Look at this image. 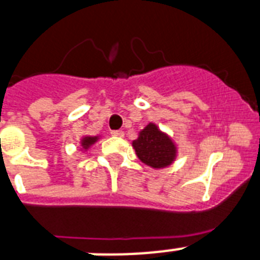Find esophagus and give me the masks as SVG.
<instances>
[{
	"label": "esophagus",
	"mask_w": 260,
	"mask_h": 260,
	"mask_svg": "<svg viewBox=\"0 0 260 260\" xmlns=\"http://www.w3.org/2000/svg\"><path fill=\"white\" fill-rule=\"evenodd\" d=\"M112 136H116V137H123L124 136V132L121 129H115L111 132Z\"/></svg>",
	"instance_id": "1"
}]
</instances>
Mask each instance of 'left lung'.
Returning <instances> with one entry per match:
<instances>
[{
	"instance_id": "left-lung-1",
	"label": "left lung",
	"mask_w": 260,
	"mask_h": 260,
	"mask_svg": "<svg viewBox=\"0 0 260 260\" xmlns=\"http://www.w3.org/2000/svg\"><path fill=\"white\" fill-rule=\"evenodd\" d=\"M137 157L152 168H164L176 157V147L170 137L149 123L140 131L139 137L132 143Z\"/></svg>"
}]
</instances>
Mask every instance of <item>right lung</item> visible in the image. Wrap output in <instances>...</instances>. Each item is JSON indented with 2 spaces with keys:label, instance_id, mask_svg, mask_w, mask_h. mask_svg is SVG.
Masks as SVG:
<instances>
[{
  "label": "right lung",
  "instance_id": "add662e5",
  "mask_svg": "<svg viewBox=\"0 0 260 260\" xmlns=\"http://www.w3.org/2000/svg\"><path fill=\"white\" fill-rule=\"evenodd\" d=\"M97 139H99V137H97V136H93V137H92V136H85L81 140V147L84 149H88L90 147V145L96 143Z\"/></svg>",
  "mask_w": 260,
  "mask_h": 260
}]
</instances>
